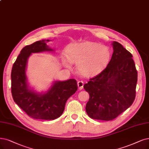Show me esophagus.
Here are the masks:
<instances>
[{
    "label": "esophagus",
    "instance_id": "obj_1",
    "mask_svg": "<svg viewBox=\"0 0 149 149\" xmlns=\"http://www.w3.org/2000/svg\"><path fill=\"white\" fill-rule=\"evenodd\" d=\"M78 88L79 90H81V89L83 88V86H84V82L80 81L78 82Z\"/></svg>",
    "mask_w": 149,
    "mask_h": 149
}]
</instances>
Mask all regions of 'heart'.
Here are the masks:
<instances>
[{
  "mask_svg": "<svg viewBox=\"0 0 149 149\" xmlns=\"http://www.w3.org/2000/svg\"><path fill=\"white\" fill-rule=\"evenodd\" d=\"M68 60L78 65L79 72L86 76H95L108 63L110 52L106 47L94 42H84L70 46L67 51ZM67 63V59H63Z\"/></svg>",
  "mask_w": 149,
  "mask_h": 149,
  "instance_id": "b5f03b06",
  "label": "heart"
}]
</instances>
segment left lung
I'll return each instance as SVG.
<instances>
[{"mask_svg": "<svg viewBox=\"0 0 149 149\" xmlns=\"http://www.w3.org/2000/svg\"><path fill=\"white\" fill-rule=\"evenodd\" d=\"M112 46L114 52L107 67L84 85L90 95L86 112L93 119L114 120L135 99L138 71L133 56L117 41Z\"/></svg>", "mask_w": 149, "mask_h": 149, "instance_id": "obj_1", "label": "left lung"}]
</instances>
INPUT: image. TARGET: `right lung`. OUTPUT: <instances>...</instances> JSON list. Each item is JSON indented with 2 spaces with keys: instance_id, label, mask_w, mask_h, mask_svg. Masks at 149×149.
<instances>
[{
  "instance_id": "1",
  "label": "right lung",
  "mask_w": 149,
  "mask_h": 149,
  "mask_svg": "<svg viewBox=\"0 0 149 149\" xmlns=\"http://www.w3.org/2000/svg\"><path fill=\"white\" fill-rule=\"evenodd\" d=\"M45 41H37L21 51L11 70V94L15 102L29 117L35 119L54 120L62 114L65 103L78 90V85L74 79L56 81L43 95L28 88L26 68L29 57L31 53L52 51Z\"/></svg>"
}]
</instances>
